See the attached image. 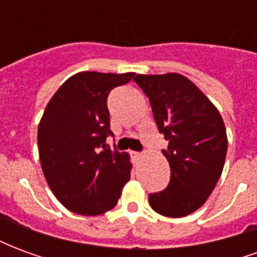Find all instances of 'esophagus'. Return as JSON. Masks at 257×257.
<instances>
[{"mask_svg": "<svg viewBox=\"0 0 257 257\" xmlns=\"http://www.w3.org/2000/svg\"><path fill=\"white\" fill-rule=\"evenodd\" d=\"M131 157H132L135 161H136V160H139L140 157H142V154H140L139 151H131Z\"/></svg>", "mask_w": 257, "mask_h": 257, "instance_id": "34e87169", "label": "esophagus"}]
</instances>
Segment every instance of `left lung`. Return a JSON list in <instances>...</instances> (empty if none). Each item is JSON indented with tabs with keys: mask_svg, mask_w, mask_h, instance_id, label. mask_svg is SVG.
<instances>
[{
	"mask_svg": "<svg viewBox=\"0 0 257 257\" xmlns=\"http://www.w3.org/2000/svg\"><path fill=\"white\" fill-rule=\"evenodd\" d=\"M149 97L162 150L171 167L167 189L149 195L151 208L168 217L193 213L215 189L227 154L226 126L212 101L183 75L138 74L134 78Z\"/></svg>",
	"mask_w": 257,
	"mask_h": 257,
	"instance_id": "8db88e82",
	"label": "left lung"
}]
</instances>
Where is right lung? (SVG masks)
Wrapping results in <instances>:
<instances>
[{
    "label": "right lung",
    "mask_w": 257,
    "mask_h": 257,
    "mask_svg": "<svg viewBox=\"0 0 257 257\" xmlns=\"http://www.w3.org/2000/svg\"><path fill=\"white\" fill-rule=\"evenodd\" d=\"M135 73L84 71L70 77L52 96L38 125L42 172L56 198L74 213L101 215L118 202L131 179L126 153L106 143L107 97Z\"/></svg>",
    "instance_id": "obj_1"
}]
</instances>
